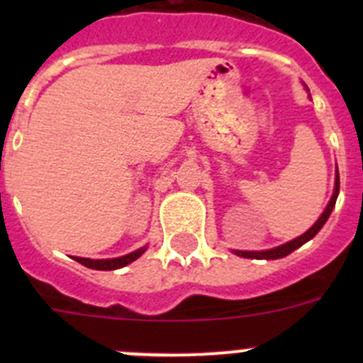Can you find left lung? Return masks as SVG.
<instances>
[{
    "label": "left lung",
    "instance_id": "8db88e82",
    "mask_svg": "<svg viewBox=\"0 0 363 363\" xmlns=\"http://www.w3.org/2000/svg\"><path fill=\"white\" fill-rule=\"evenodd\" d=\"M338 192H340V176H338V169H336V178H335V192H333L331 196V201L327 203L325 211L322 213V216L316 220V223H314L313 227H311L307 233H303L301 236H298V238L291 240V242L284 243V245L280 247H274V249H269V251H234V255L238 256H243V258H256V259H278V258H284V256L291 255L293 251H296L298 247H301L306 242H309V240H313L316 234H318V230L322 229L323 225H325L327 218L331 216L333 209H335V203H336V198H338Z\"/></svg>",
    "mask_w": 363,
    "mask_h": 363
}]
</instances>
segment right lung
<instances>
[{
  "label": "right lung",
  "instance_id": "add662e5",
  "mask_svg": "<svg viewBox=\"0 0 363 363\" xmlns=\"http://www.w3.org/2000/svg\"><path fill=\"white\" fill-rule=\"evenodd\" d=\"M147 251V247H140L138 251L130 252V255L120 256V258H111V259H91V258H78V256H74L76 262H79L82 265L89 269H96V271H114V269L125 267V265H129L130 262L138 259L143 252Z\"/></svg>",
  "mask_w": 363,
  "mask_h": 363
}]
</instances>
